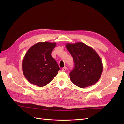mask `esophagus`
Returning <instances> with one entry per match:
<instances>
[{
    "mask_svg": "<svg viewBox=\"0 0 124 124\" xmlns=\"http://www.w3.org/2000/svg\"><path fill=\"white\" fill-rule=\"evenodd\" d=\"M67 67H63V68H62V71H66V70H67Z\"/></svg>",
    "mask_w": 124,
    "mask_h": 124,
    "instance_id": "obj_1",
    "label": "esophagus"
}]
</instances>
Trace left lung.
Wrapping results in <instances>:
<instances>
[{
    "label": "left lung",
    "instance_id": "left-lung-1",
    "mask_svg": "<svg viewBox=\"0 0 124 124\" xmlns=\"http://www.w3.org/2000/svg\"><path fill=\"white\" fill-rule=\"evenodd\" d=\"M66 47L74 63L69 74L72 83L82 88L96 84L103 71L102 61L96 51L82 42L67 43Z\"/></svg>",
    "mask_w": 124,
    "mask_h": 124
}]
</instances>
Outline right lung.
<instances>
[{
  "label": "right lung",
  "instance_id": "obj_1",
  "mask_svg": "<svg viewBox=\"0 0 124 124\" xmlns=\"http://www.w3.org/2000/svg\"><path fill=\"white\" fill-rule=\"evenodd\" d=\"M55 42H39L30 47L22 61L25 77L32 84L43 87L51 82L60 70L51 53Z\"/></svg>",
  "mask_w": 124,
  "mask_h": 124
}]
</instances>
